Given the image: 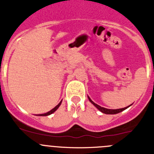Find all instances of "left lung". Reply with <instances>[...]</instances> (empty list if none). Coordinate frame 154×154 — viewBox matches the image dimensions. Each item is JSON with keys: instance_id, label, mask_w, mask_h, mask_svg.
Masks as SVG:
<instances>
[{"instance_id": "1", "label": "left lung", "mask_w": 154, "mask_h": 154, "mask_svg": "<svg viewBox=\"0 0 154 154\" xmlns=\"http://www.w3.org/2000/svg\"><path fill=\"white\" fill-rule=\"evenodd\" d=\"M89 101L91 102V103H92V104L95 106L96 107V108L98 109L99 110H100L102 112H103V113H106V114H116V113H119V112H122V111H123V110H125L126 109H127L128 107H126V108H123V109H106V108H103V107H101L100 106H99V105H97L96 103H95L94 102H92V100H91L90 98L89 97Z\"/></svg>"}]
</instances>
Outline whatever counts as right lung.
<instances>
[{
	"mask_svg": "<svg viewBox=\"0 0 154 154\" xmlns=\"http://www.w3.org/2000/svg\"><path fill=\"white\" fill-rule=\"evenodd\" d=\"M61 103H62V102H60V103H58V104L57 105V106L55 107V108H53L52 109L50 110L49 112H46V113H44V114H40V115H38V116H48V115H50V114L53 113V112H55V110H56L57 109H58V107H59V106H60V105H61Z\"/></svg>",
	"mask_w": 154,
	"mask_h": 154,
	"instance_id": "add662e5",
	"label": "right lung"
}]
</instances>
